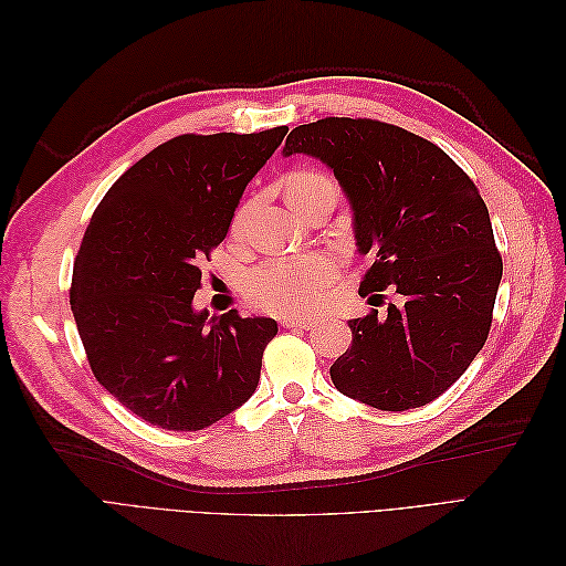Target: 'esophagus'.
<instances>
[{
    "instance_id": "34e87169",
    "label": "esophagus",
    "mask_w": 566,
    "mask_h": 566,
    "mask_svg": "<svg viewBox=\"0 0 566 566\" xmlns=\"http://www.w3.org/2000/svg\"><path fill=\"white\" fill-rule=\"evenodd\" d=\"M281 323L285 325V328H302V331H310L314 328V318H281Z\"/></svg>"
}]
</instances>
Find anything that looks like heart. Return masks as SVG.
I'll return each instance as SVG.
<instances>
[{"label": "heart", "instance_id": "obj_1", "mask_svg": "<svg viewBox=\"0 0 566 566\" xmlns=\"http://www.w3.org/2000/svg\"><path fill=\"white\" fill-rule=\"evenodd\" d=\"M287 200L302 210L318 196L337 193L335 181L321 169H295L283 179ZM250 205H243L233 217V231H241ZM339 256L333 252H312L302 256H273L245 273V297L256 310L276 316H306L323 302L339 276Z\"/></svg>", "mask_w": 566, "mask_h": 566}]
</instances>
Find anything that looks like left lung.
<instances>
[{"label": "left lung", "mask_w": 566, "mask_h": 566, "mask_svg": "<svg viewBox=\"0 0 566 566\" xmlns=\"http://www.w3.org/2000/svg\"><path fill=\"white\" fill-rule=\"evenodd\" d=\"M283 153L323 160L345 188L358 252L370 256L358 293L399 295L387 314L349 321L333 385L380 410L434 401L484 347L503 276L479 188L437 144L370 117L300 125Z\"/></svg>", "instance_id": "left-lung-1"}]
</instances>
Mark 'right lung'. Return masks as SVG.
<instances>
[{"instance_id": "add662e5", "label": "right lung", "mask_w": 566, "mask_h": 566, "mask_svg": "<svg viewBox=\"0 0 566 566\" xmlns=\"http://www.w3.org/2000/svg\"><path fill=\"white\" fill-rule=\"evenodd\" d=\"M287 134H181L132 165L80 243L71 310L94 378L134 416L196 432L256 389L279 323L193 312L202 262Z\"/></svg>"}]
</instances>
